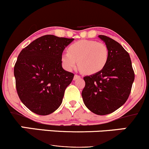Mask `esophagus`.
<instances>
[{"instance_id": "34e87169", "label": "esophagus", "mask_w": 149, "mask_h": 149, "mask_svg": "<svg viewBox=\"0 0 149 149\" xmlns=\"http://www.w3.org/2000/svg\"><path fill=\"white\" fill-rule=\"evenodd\" d=\"M79 77H80V76H79V75L74 74V80H76L77 79H78V78H79Z\"/></svg>"}]
</instances>
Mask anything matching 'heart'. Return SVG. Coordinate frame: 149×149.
Segmentation results:
<instances>
[{"label": "heart", "instance_id": "obj_1", "mask_svg": "<svg viewBox=\"0 0 149 149\" xmlns=\"http://www.w3.org/2000/svg\"><path fill=\"white\" fill-rule=\"evenodd\" d=\"M108 49L103 43L93 40H80L70 45L68 52L61 56L65 70H73L77 66L85 74H94L100 72L106 65Z\"/></svg>", "mask_w": 149, "mask_h": 149}]
</instances>
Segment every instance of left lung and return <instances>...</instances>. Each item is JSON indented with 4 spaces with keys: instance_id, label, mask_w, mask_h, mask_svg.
Returning <instances> with one entry per match:
<instances>
[{
    "instance_id": "left-lung-1",
    "label": "left lung",
    "mask_w": 149,
    "mask_h": 149,
    "mask_svg": "<svg viewBox=\"0 0 149 149\" xmlns=\"http://www.w3.org/2000/svg\"><path fill=\"white\" fill-rule=\"evenodd\" d=\"M98 37L108 49V62L100 72L84 77L85 86L82 96L90 111L104 116L116 111L126 102L135 74L125 49L111 38L104 35Z\"/></svg>"
}]
</instances>
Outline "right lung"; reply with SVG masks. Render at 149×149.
I'll use <instances>...</instances> for the list:
<instances>
[{"instance_id": "right-lung-1", "label": "right lung", "mask_w": 149, "mask_h": 149, "mask_svg": "<svg viewBox=\"0 0 149 149\" xmlns=\"http://www.w3.org/2000/svg\"><path fill=\"white\" fill-rule=\"evenodd\" d=\"M74 39L45 35L23 49L14 66L18 95L31 111L40 116L54 112L74 77L65 71L61 56Z\"/></svg>"}]
</instances>
